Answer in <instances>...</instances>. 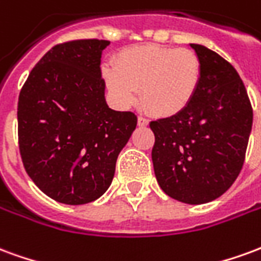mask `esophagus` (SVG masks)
I'll return each mask as SVG.
<instances>
[{
	"label": "esophagus",
	"mask_w": 261,
	"mask_h": 261,
	"mask_svg": "<svg viewBox=\"0 0 261 261\" xmlns=\"http://www.w3.org/2000/svg\"><path fill=\"white\" fill-rule=\"evenodd\" d=\"M148 123H149V120H148L147 117L138 116V125H140V127H145V125H148Z\"/></svg>",
	"instance_id": "obj_1"
}]
</instances>
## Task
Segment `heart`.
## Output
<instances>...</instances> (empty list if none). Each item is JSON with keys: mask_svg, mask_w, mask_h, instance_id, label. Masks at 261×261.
<instances>
[{"mask_svg": "<svg viewBox=\"0 0 261 261\" xmlns=\"http://www.w3.org/2000/svg\"><path fill=\"white\" fill-rule=\"evenodd\" d=\"M103 80L120 108H131L140 97L159 117L181 113L196 96L201 61L193 50L145 44L120 51L114 67H103Z\"/></svg>", "mask_w": 261, "mask_h": 261, "instance_id": "b5f03b06", "label": "heart"}]
</instances>
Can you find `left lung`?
<instances>
[{"label":"left lung","mask_w":261,"mask_h":261,"mask_svg":"<svg viewBox=\"0 0 261 261\" xmlns=\"http://www.w3.org/2000/svg\"><path fill=\"white\" fill-rule=\"evenodd\" d=\"M201 61L196 96L181 113L151 121L152 164L161 189L186 204H205L241 173L253 110L236 69L219 54L190 43Z\"/></svg>","instance_id":"1"}]
</instances>
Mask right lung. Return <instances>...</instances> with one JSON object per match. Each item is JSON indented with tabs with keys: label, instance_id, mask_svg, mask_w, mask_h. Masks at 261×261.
Here are the masks:
<instances>
[{
	"label": "right lung",
	"instance_id": "obj_1",
	"mask_svg": "<svg viewBox=\"0 0 261 261\" xmlns=\"http://www.w3.org/2000/svg\"><path fill=\"white\" fill-rule=\"evenodd\" d=\"M108 40L54 46L19 93L18 140L28 175L56 201L97 200L113 180L116 161L136 130L137 116L105 99L100 59Z\"/></svg>",
	"mask_w": 261,
	"mask_h": 261
}]
</instances>
